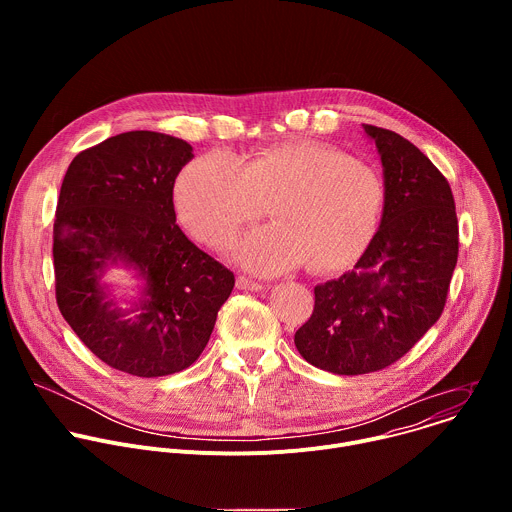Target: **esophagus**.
<instances>
[{
  "instance_id": "1",
  "label": "esophagus",
  "mask_w": 512,
  "mask_h": 512,
  "mask_svg": "<svg viewBox=\"0 0 512 512\" xmlns=\"http://www.w3.org/2000/svg\"><path fill=\"white\" fill-rule=\"evenodd\" d=\"M237 287H239V289H245V291H257V289H261L263 285H261L259 281H255V279H249V277H245V275H239V277H237Z\"/></svg>"
}]
</instances>
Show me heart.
Returning a JSON list of instances; mask_svg holds the SVG:
<instances>
[{
  "mask_svg": "<svg viewBox=\"0 0 512 512\" xmlns=\"http://www.w3.org/2000/svg\"><path fill=\"white\" fill-rule=\"evenodd\" d=\"M271 202L273 225L237 247L257 273H281L308 261L318 273L356 263L373 245L387 206L383 174L334 145L287 139L265 145L245 162L208 152L182 168L174 204L182 227L200 243L227 247Z\"/></svg>",
  "mask_w": 512,
  "mask_h": 512,
  "instance_id": "1",
  "label": "heart"
}]
</instances>
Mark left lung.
I'll list each match as a JSON object with an SVG mask.
<instances>
[{
  "label": "left lung",
  "instance_id": "left-lung-1",
  "mask_svg": "<svg viewBox=\"0 0 512 512\" xmlns=\"http://www.w3.org/2000/svg\"><path fill=\"white\" fill-rule=\"evenodd\" d=\"M385 168L381 229L354 271L314 287L296 348L334 375L383 371L442 316L458 261V216L446 176L395 131L362 125Z\"/></svg>",
  "mask_w": 512,
  "mask_h": 512
}]
</instances>
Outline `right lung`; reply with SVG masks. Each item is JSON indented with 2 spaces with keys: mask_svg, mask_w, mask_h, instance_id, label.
Here are the masks:
<instances>
[{
  "mask_svg": "<svg viewBox=\"0 0 512 512\" xmlns=\"http://www.w3.org/2000/svg\"><path fill=\"white\" fill-rule=\"evenodd\" d=\"M192 160L184 139L156 131L113 135L70 162L54 218L56 304L111 369L166 377L202 354L235 275L176 225L172 190ZM117 258L149 281L131 319L111 309L98 273Z\"/></svg>",
  "mask_w": 512,
  "mask_h": 512,
  "instance_id": "right-lung-1",
  "label": "right lung"
}]
</instances>
